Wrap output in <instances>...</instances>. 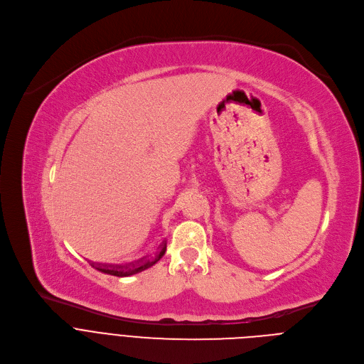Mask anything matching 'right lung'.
<instances>
[{"mask_svg": "<svg viewBox=\"0 0 364 364\" xmlns=\"http://www.w3.org/2000/svg\"><path fill=\"white\" fill-rule=\"evenodd\" d=\"M167 250V243L164 242L161 245V249L160 252L155 255L154 257L151 259H144V261H139L138 264H131V265H127V267H122V265H100V264H96L95 268L103 274H109V275H115V277H129V275H134V274H138L141 271H145L148 269L149 267H152L154 264H157L160 259L164 256Z\"/></svg>", "mask_w": 364, "mask_h": 364, "instance_id": "1", "label": "right lung"}]
</instances>
